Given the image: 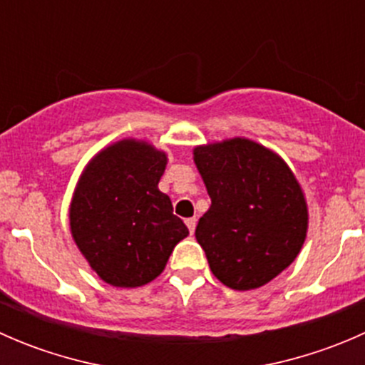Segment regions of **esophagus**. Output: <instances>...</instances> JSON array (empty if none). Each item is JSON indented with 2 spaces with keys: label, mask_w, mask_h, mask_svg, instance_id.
<instances>
[{
  "label": "esophagus",
  "mask_w": 365,
  "mask_h": 365,
  "mask_svg": "<svg viewBox=\"0 0 365 365\" xmlns=\"http://www.w3.org/2000/svg\"><path fill=\"white\" fill-rule=\"evenodd\" d=\"M196 217H190V219H185V224H187V227H189V231L190 233H194V230H196Z\"/></svg>",
  "instance_id": "34e87169"
}]
</instances>
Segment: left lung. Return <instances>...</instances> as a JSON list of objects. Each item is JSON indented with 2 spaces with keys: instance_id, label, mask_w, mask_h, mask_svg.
<instances>
[{
  "instance_id": "1",
  "label": "left lung",
  "mask_w": 365,
  "mask_h": 365,
  "mask_svg": "<svg viewBox=\"0 0 365 365\" xmlns=\"http://www.w3.org/2000/svg\"><path fill=\"white\" fill-rule=\"evenodd\" d=\"M194 162L212 200L196 226L213 275L247 292L277 277L300 252L307 205L292 169L249 139L197 146Z\"/></svg>"
}]
</instances>
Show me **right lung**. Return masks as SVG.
Returning a JSON list of instances; mask_svg holds the SVG:
<instances>
[{
    "label": "right lung",
    "mask_w": 365,
    "mask_h": 365,
    "mask_svg": "<svg viewBox=\"0 0 365 365\" xmlns=\"http://www.w3.org/2000/svg\"><path fill=\"white\" fill-rule=\"evenodd\" d=\"M165 153L125 139L102 150L81 175L70 205V230L102 281L138 288L164 270L189 235L159 190Z\"/></svg>",
    "instance_id": "obj_1"
}]
</instances>
